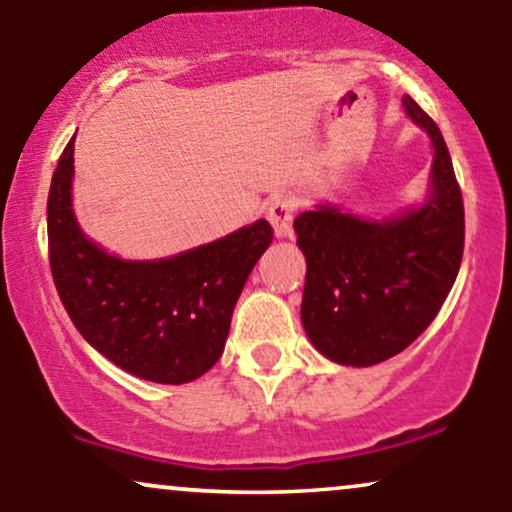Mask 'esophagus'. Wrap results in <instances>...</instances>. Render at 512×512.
I'll use <instances>...</instances> for the list:
<instances>
[{
  "instance_id": "esophagus-1",
  "label": "esophagus",
  "mask_w": 512,
  "mask_h": 512,
  "mask_svg": "<svg viewBox=\"0 0 512 512\" xmlns=\"http://www.w3.org/2000/svg\"><path fill=\"white\" fill-rule=\"evenodd\" d=\"M293 216H296V202L286 195L272 197L267 207V219L272 223L276 238H291Z\"/></svg>"
}]
</instances>
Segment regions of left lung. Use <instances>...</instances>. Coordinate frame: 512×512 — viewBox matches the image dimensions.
<instances>
[{
  "instance_id": "left-lung-1",
  "label": "left lung",
  "mask_w": 512,
  "mask_h": 512,
  "mask_svg": "<svg viewBox=\"0 0 512 512\" xmlns=\"http://www.w3.org/2000/svg\"><path fill=\"white\" fill-rule=\"evenodd\" d=\"M404 115L433 144L421 204L366 219L315 204L293 221L305 255L303 330L339 366L368 368L397 356L438 315L455 284L464 248V207L436 122L402 98Z\"/></svg>"
}]
</instances>
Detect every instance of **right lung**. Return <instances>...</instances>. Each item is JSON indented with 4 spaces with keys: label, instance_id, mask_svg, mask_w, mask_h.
<instances>
[{
    "label": "right lung",
    "instance_id": "right-lung-1",
    "mask_svg": "<svg viewBox=\"0 0 512 512\" xmlns=\"http://www.w3.org/2000/svg\"><path fill=\"white\" fill-rule=\"evenodd\" d=\"M74 139L52 175L50 269L81 337L117 368L161 385L192 383L219 361L233 308L274 231L260 219L219 240L122 260L91 240L72 207Z\"/></svg>",
    "mask_w": 512,
    "mask_h": 512
}]
</instances>
